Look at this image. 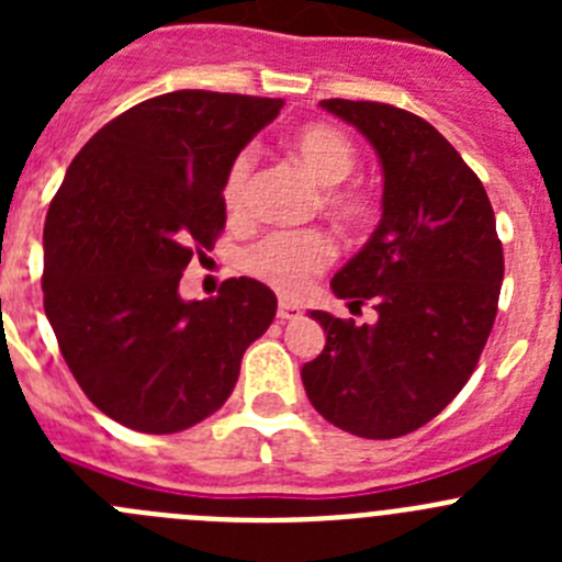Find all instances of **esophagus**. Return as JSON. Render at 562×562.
<instances>
[{"mask_svg": "<svg viewBox=\"0 0 562 562\" xmlns=\"http://www.w3.org/2000/svg\"><path fill=\"white\" fill-rule=\"evenodd\" d=\"M297 315H301V306L292 304V301H284V297L278 301V317H281V321H292V317Z\"/></svg>", "mask_w": 562, "mask_h": 562, "instance_id": "obj_1", "label": "esophagus"}]
</instances>
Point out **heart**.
<instances>
[{
  "label": "heart",
  "mask_w": 562,
  "mask_h": 562,
  "mask_svg": "<svg viewBox=\"0 0 562 562\" xmlns=\"http://www.w3.org/2000/svg\"><path fill=\"white\" fill-rule=\"evenodd\" d=\"M292 151L301 166L312 173L321 186H337L351 173L357 162L355 143L337 126L329 123H310L292 134ZM256 173V151L241 148L231 160L222 180V202L233 220H245L250 211V186ZM324 205L346 225H360L369 220L374 200L360 186L329 188L324 193ZM335 238L317 227L304 231H276L245 252V270L252 278L265 281L281 295H304L321 272L335 261Z\"/></svg>",
  "instance_id": "b5f03b06"
}]
</instances>
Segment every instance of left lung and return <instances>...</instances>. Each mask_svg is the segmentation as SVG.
<instances>
[{"instance_id":"left-lung-1","label":"left lung","mask_w":562,"mask_h":562,"mask_svg":"<svg viewBox=\"0 0 562 562\" xmlns=\"http://www.w3.org/2000/svg\"><path fill=\"white\" fill-rule=\"evenodd\" d=\"M382 162V220L331 278L376 324L312 312L324 351L301 369L315 411L362 439H396L456 400L493 331L504 281L495 213L475 171L428 121L391 103L321 101Z\"/></svg>"}]
</instances>
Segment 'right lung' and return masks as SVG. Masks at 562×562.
<instances>
[{"mask_svg": "<svg viewBox=\"0 0 562 562\" xmlns=\"http://www.w3.org/2000/svg\"><path fill=\"white\" fill-rule=\"evenodd\" d=\"M281 98L180 89L109 121L69 162L44 222V312L89 402L140 434L207 419L278 301L256 278L182 301L193 252L225 231L222 180Z\"/></svg>", "mask_w": 562, "mask_h": 562, "instance_id": "right-lung-1", "label": "right lung"}]
</instances>
